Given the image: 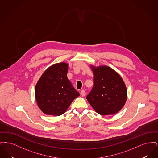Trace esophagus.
Returning <instances> with one entry per match:
<instances>
[{
  "label": "esophagus",
  "instance_id": "34e87169",
  "mask_svg": "<svg viewBox=\"0 0 158 158\" xmlns=\"http://www.w3.org/2000/svg\"><path fill=\"white\" fill-rule=\"evenodd\" d=\"M81 95H82V97H85V96L86 95V92H85V90H82L81 91Z\"/></svg>",
  "mask_w": 158,
  "mask_h": 158
}]
</instances>
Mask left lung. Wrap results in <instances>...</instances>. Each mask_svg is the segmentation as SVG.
I'll return each instance as SVG.
<instances>
[{
	"label": "left lung",
	"mask_w": 158,
	"mask_h": 158,
	"mask_svg": "<svg viewBox=\"0 0 158 158\" xmlns=\"http://www.w3.org/2000/svg\"><path fill=\"white\" fill-rule=\"evenodd\" d=\"M94 86L86 99L100 115H113L120 111L127 99L126 84L120 75L106 66L90 65Z\"/></svg>",
	"instance_id": "1"
}]
</instances>
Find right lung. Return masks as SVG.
<instances>
[{
    "mask_svg": "<svg viewBox=\"0 0 158 158\" xmlns=\"http://www.w3.org/2000/svg\"><path fill=\"white\" fill-rule=\"evenodd\" d=\"M68 63H56L47 68L38 81L35 99L39 108L45 114L62 115L80 95L68 79Z\"/></svg>",
    "mask_w": 158,
    "mask_h": 158,
    "instance_id": "right-lung-1",
    "label": "right lung"
}]
</instances>
